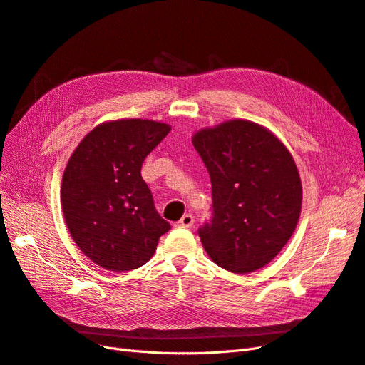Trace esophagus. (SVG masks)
Masks as SVG:
<instances>
[{
	"mask_svg": "<svg viewBox=\"0 0 365 365\" xmlns=\"http://www.w3.org/2000/svg\"><path fill=\"white\" fill-rule=\"evenodd\" d=\"M195 224V217L192 215H184L178 222H175V227L178 228H192Z\"/></svg>",
	"mask_w": 365,
	"mask_h": 365,
	"instance_id": "esophagus-1",
	"label": "esophagus"
}]
</instances>
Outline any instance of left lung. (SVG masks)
Here are the masks:
<instances>
[{"instance_id":"left-lung-1","label":"left lung","mask_w":365,"mask_h":365,"mask_svg":"<svg viewBox=\"0 0 365 365\" xmlns=\"http://www.w3.org/2000/svg\"><path fill=\"white\" fill-rule=\"evenodd\" d=\"M212 181L213 213L200 231L216 264L248 274L268 264L288 244L302 212L295 161L271 130L230 120L192 138Z\"/></svg>"}]
</instances>
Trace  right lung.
<instances>
[{
    "label": "right lung",
    "mask_w": 365,
    "mask_h": 365,
    "mask_svg": "<svg viewBox=\"0 0 365 365\" xmlns=\"http://www.w3.org/2000/svg\"><path fill=\"white\" fill-rule=\"evenodd\" d=\"M170 132L153 120L98 125L79 143L62 176L65 224L86 257L108 271L137 269L170 230L153 205L141 165Z\"/></svg>",
    "instance_id": "obj_1"
}]
</instances>
